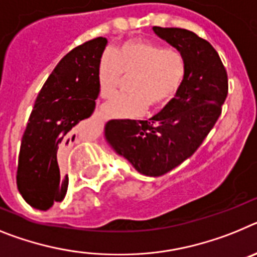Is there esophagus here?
Instances as JSON below:
<instances>
[{
    "label": "esophagus",
    "instance_id": "obj_1",
    "mask_svg": "<svg viewBox=\"0 0 257 257\" xmlns=\"http://www.w3.org/2000/svg\"><path fill=\"white\" fill-rule=\"evenodd\" d=\"M95 115L99 116V117H102V116H103V112H102L101 110H95Z\"/></svg>",
    "mask_w": 257,
    "mask_h": 257
}]
</instances>
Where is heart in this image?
Returning a JSON list of instances; mask_svg holds the SVG:
<instances>
[{
	"instance_id": "b5f03b06",
	"label": "heart",
	"mask_w": 257,
	"mask_h": 257,
	"mask_svg": "<svg viewBox=\"0 0 257 257\" xmlns=\"http://www.w3.org/2000/svg\"><path fill=\"white\" fill-rule=\"evenodd\" d=\"M186 59L178 50L166 49L155 42L131 40L104 53L98 62L99 94H113L122 76H132L126 82L128 94L107 102L103 110L113 119H129L145 110L166 106L177 95L186 77Z\"/></svg>"
}]
</instances>
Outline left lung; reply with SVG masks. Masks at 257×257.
Returning a JSON list of instances; mask_svg holds the SVG:
<instances>
[{
  "label": "left lung",
  "mask_w": 257,
  "mask_h": 257,
  "mask_svg": "<svg viewBox=\"0 0 257 257\" xmlns=\"http://www.w3.org/2000/svg\"><path fill=\"white\" fill-rule=\"evenodd\" d=\"M153 31L186 59L184 84L149 120H110L104 137L136 171L159 177L190 158L213 128L226 99L227 73L213 46L191 31L162 27Z\"/></svg>",
  "instance_id": "1"
}]
</instances>
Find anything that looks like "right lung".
Listing matches in <instances>:
<instances>
[{"mask_svg":"<svg viewBox=\"0 0 257 257\" xmlns=\"http://www.w3.org/2000/svg\"><path fill=\"white\" fill-rule=\"evenodd\" d=\"M107 40L97 37L72 49L50 73L36 98L22 138L17 185L31 207L46 211L64 199L68 176L62 166L66 147L79 137L99 94L98 62Z\"/></svg>","mask_w":257,"mask_h":257,"instance_id":"obj_1","label":"right lung"}]
</instances>
